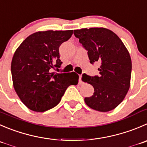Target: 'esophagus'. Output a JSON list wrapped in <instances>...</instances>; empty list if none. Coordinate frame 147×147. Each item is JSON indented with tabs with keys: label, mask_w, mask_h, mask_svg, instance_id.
I'll list each match as a JSON object with an SVG mask.
<instances>
[{
	"label": "esophagus",
	"mask_w": 147,
	"mask_h": 147,
	"mask_svg": "<svg viewBox=\"0 0 147 147\" xmlns=\"http://www.w3.org/2000/svg\"><path fill=\"white\" fill-rule=\"evenodd\" d=\"M82 75H80V76H79V83H80V84H82Z\"/></svg>",
	"instance_id": "34e87169"
}]
</instances>
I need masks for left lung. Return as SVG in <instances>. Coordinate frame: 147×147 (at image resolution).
Returning a JSON list of instances; mask_svg holds the SVG:
<instances>
[{
	"mask_svg": "<svg viewBox=\"0 0 147 147\" xmlns=\"http://www.w3.org/2000/svg\"><path fill=\"white\" fill-rule=\"evenodd\" d=\"M74 34L88 51L91 63H100L99 76L82 75V80L94 89L92 97H85V103L97 111H110L122 102L130 88L129 53L118 36L106 28L76 29Z\"/></svg>",
	"mask_w": 147,
	"mask_h": 147,
	"instance_id": "1",
	"label": "left lung"
}]
</instances>
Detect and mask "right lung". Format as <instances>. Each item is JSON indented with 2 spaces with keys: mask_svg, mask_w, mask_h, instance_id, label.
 <instances>
[{
  "mask_svg": "<svg viewBox=\"0 0 147 147\" xmlns=\"http://www.w3.org/2000/svg\"><path fill=\"white\" fill-rule=\"evenodd\" d=\"M73 30L37 32L26 37L13 54V85L21 101L31 110L45 112L61 102L70 85H76L75 72L55 74L60 68L59 47L71 38Z\"/></svg>",
  "mask_w": 147,
  "mask_h": 147,
  "instance_id": "right-lung-1",
  "label": "right lung"
}]
</instances>
